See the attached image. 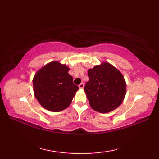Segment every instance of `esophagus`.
I'll return each instance as SVG.
<instances>
[{"mask_svg":"<svg viewBox=\"0 0 159 159\" xmlns=\"http://www.w3.org/2000/svg\"><path fill=\"white\" fill-rule=\"evenodd\" d=\"M79 87L80 89H83V87H84V83H80V85H79Z\"/></svg>","mask_w":159,"mask_h":159,"instance_id":"obj_1","label":"esophagus"}]
</instances>
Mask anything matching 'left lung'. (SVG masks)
<instances>
[{"mask_svg": "<svg viewBox=\"0 0 159 159\" xmlns=\"http://www.w3.org/2000/svg\"><path fill=\"white\" fill-rule=\"evenodd\" d=\"M89 80L84 91L91 107L100 113H109L122 102L126 95V82L122 74L108 63L88 70Z\"/></svg>", "mask_w": 159, "mask_h": 159, "instance_id": "obj_1", "label": "left lung"}]
</instances>
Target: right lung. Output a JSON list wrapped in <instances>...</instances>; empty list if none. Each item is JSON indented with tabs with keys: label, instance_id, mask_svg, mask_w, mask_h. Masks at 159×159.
I'll list each match as a JSON object with an SVG mask.
<instances>
[{
	"label": "right lung",
	"instance_id": "1",
	"mask_svg": "<svg viewBox=\"0 0 159 159\" xmlns=\"http://www.w3.org/2000/svg\"><path fill=\"white\" fill-rule=\"evenodd\" d=\"M70 68L59 62L47 64L36 73L33 80L35 96L44 109L58 112L72 102L79 89L73 78L68 74Z\"/></svg>",
	"mask_w": 159,
	"mask_h": 159
}]
</instances>
